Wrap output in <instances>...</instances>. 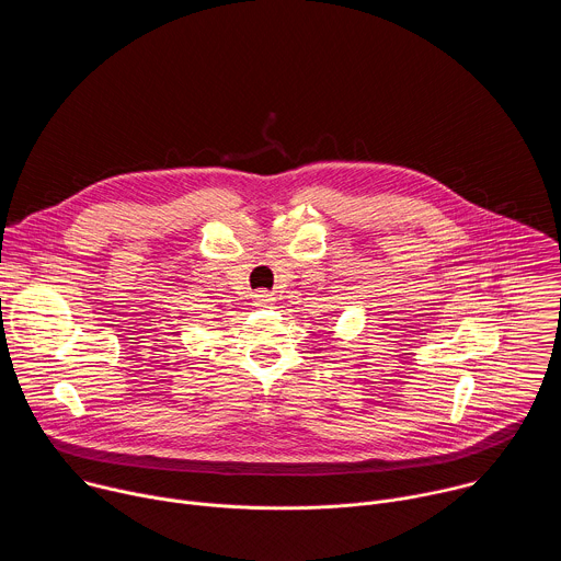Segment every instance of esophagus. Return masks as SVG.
<instances>
[{
    "label": "esophagus",
    "instance_id": "esophagus-1",
    "mask_svg": "<svg viewBox=\"0 0 561 561\" xmlns=\"http://www.w3.org/2000/svg\"><path fill=\"white\" fill-rule=\"evenodd\" d=\"M253 299H255L257 306H268L271 301H275V297H273L268 290H257V293L253 295Z\"/></svg>",
    "mask_w": 561,
    "mask_h": 561
}]
</instances>
